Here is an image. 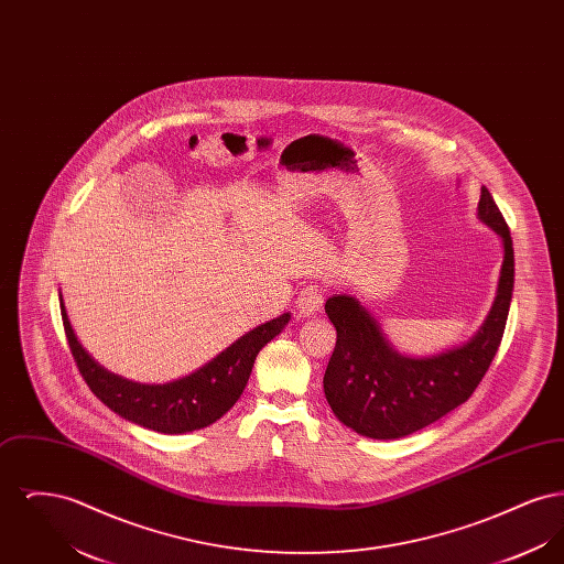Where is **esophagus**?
Returning <instances> with one entry per match:
<instances>
[{
  "mask_svg": "<svg viewBox=\"0 0 564 564\" xmlns=\"http://www.w3.org/2000/svg\"><path fill=\"white\" fill-rule=\"evenodd\" d=\"M323 306V292L319 290V285H306L297 300H295V308L302 317H311V315H317L322 311Z\"/></svg>",
  "mask_w": 564,
  "mask_h": 564,
  "instance_id": "1",
  "label": "esophagus"
}]
</instances>
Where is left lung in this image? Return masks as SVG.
<instances>
[{
    "mask_svg": "<svg viewBox=\"0 0 564 564\" xmlns=\"http://www.w3.org/2000/svg\"><path fill=\"white\" fill-rule=\"evenodd\" d=\"M478 215L503 239L506 256L490 315L467 345L430 359L402 357L350 295H332L325 302L336 327V347L323 376V391L334 414L350 430L376 440L410 435L467 402L482 382L508 323L513 247L506 217L486 188Z\"/></svg>",
    "mask_w": 564,
    "mask_h": 564,
    "instance_id": "obj_1",
    "label": "left lung"
}]
</instances>
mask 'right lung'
Instances as JSON below:
<instances>
[{
    "mask_svg": "<svg viewBox=\"0 0 564 564\" xmlns=\"http://www.w3.org/2000/svg\"><path fill=\"white\" fill-rule=\"evenodd\" d=\"M61 317L67 345L88 389L122 419L161 433L200 430L224 416L241 398L256 355L290 322V313H285L258 325L186 378L169 384H137L97 366L76 340L65 308H61Z\"/></svg>",
    "mask_w": 564,
    "mask_h": 564,
    "instance_id": "1",
    "label": "right lung"
}]
</instances>
